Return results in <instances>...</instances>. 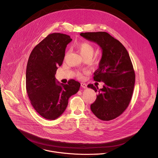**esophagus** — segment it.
<instances>
[{
  "mask_svg": "<svg viewBox=\"0 0 158 158\" xmlns=\"http://www.w3.org/2000/svg\"><path fill=\"white\" fill-rule=\"evenodd\" d=\"M81 87L82 88H86L87 87V84L85 83H84V82H81Z\"/></svg>",
  "mask_w": 158,
  "mask_h": 158,
  "instance_id": "obj_1",
  "label": "esophagus"
}]
</instances>
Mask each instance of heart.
<instances>
[{
	"label": "heart",
	"mask_w": 158,
	"mask_h": 158,
	"mask_svg": "<svg viewBox=\"0 0 158 158\" xmlns=\"http://www.w3.org/2000/svg\"><path fill=\"white\" fill-rule=\"evenodd\" d=\"M76 49L78 51V52L81 54V55L83 58L85 57H92L95 48L92 44L89 43V42H81L76 43L74 45ZM78 76L81 78L82 77V75L81 73L78 74Z\"/></svg>",
	"instance_id": "1"
}]
</instances>
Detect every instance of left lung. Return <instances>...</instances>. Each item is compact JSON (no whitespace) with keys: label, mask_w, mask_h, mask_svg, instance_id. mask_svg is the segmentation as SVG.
<instances>
[{"label":"left lung","mask_w":158,"mask_h":158,"mask_svg":"<svg viewBox=\"0 0 158 158\" xmlns=\"http://www.w3.org/2000/svg\"><path fill=\"white\" fill-rule=\"evenodd\" d=\"M80 35L96 43L102 51L94 79L105 84L99 90L93 84L87 85L95 92L98 91L90 109L98 118L112 120L122 114L132 97L135 74L131 59L125 46L107 32L81 33Z\"/></svg>","instance_id":"1"}]
</instances>
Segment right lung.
I'll return each mask as SVG.
<instances>
[{
  "label": "right lung",
  "instance_id": "right-lung-1",
  "mask_svg": "<svg viewBox=\"0 0 158 158\" xmlns=\"http://www.w3.org/2000/svg\"><path fill=\"white\" fill-rule=\"evenodd\" d=\"M69 35H48L32 50L26 70V89L34 109L43 118L53 120L66 110L69 98L76 94L80 83L71 79L68 84L59 83L55 74L62 65Z\"/></svg>",
  "mask_w": 158,
  "mask_h": 158
}]
</instances>
